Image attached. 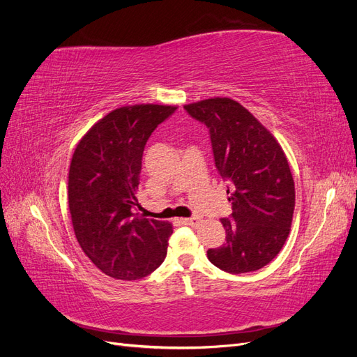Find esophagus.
Segmentation results:
<instances>
[{"mask_svg": "<svg viewBox=\"0 0 357 357\" xmlns=\"http://www.w3.org/2000/svg\"><path fill=\"white\" fill-rule=\"evenodd\" d=\"M181 222L185 225H189V226H198L201 223V219L199 218H189V219H183Z\"/></svg>", "mask_w": 357, "mask_h": 357, "instance_id": "34e87169", "label": "esophagus"}]
</instances>
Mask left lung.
<instances>
[{
	"label": "left lung",
	"mask_w": 357,
	"mask_h": 357,
	"mask_svg": "<svg viewBox=\"0 0 357 357\" xmlns=\"http://www.w3.org/2000/svg\"><path fill=\"white\" fill-rule=\"evenodd\" d=\"M208 128L214 164L228 181L232 214L223 218L226 243L210 248L208 261L231 274L257 271L284 245L295 210V183L273 134L231 98L185 105Z\"/></svg>",
	"instance_id": "8db88e82"
}]
</instances>
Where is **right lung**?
Segmentation results:
<instances>
[{"instance_id": "1", "label": "right lung", "mask_w": 357, "mask_h": 357, "mask_svg": "<svg viewBox=\"0 0 357 357\" xmlns=\"http://www.w3.org/2000/svg\"><path fill=\"white\" fill-rule=\"evenodd\" d=\"M177 107L139 104L96 122L74 150L68 205L75 238L105 275L137 280L167 256L172 226L134 213L149 137Z\"/></svg>"}]
</instances>
